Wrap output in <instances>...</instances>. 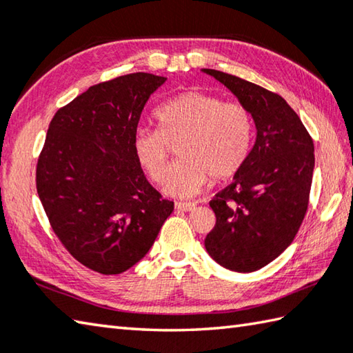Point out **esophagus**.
I'll use <instances>...</instances> for the list:
<instances>
[{"label":"esophagus","instance_id":"esophagus-1","mask_svg":"<svg viewBox=\"0 0 353 353\" xmlns=\"http://www.w3.org/2000/svg\"><path fill=\"white\" fill-rule=\"evenodd\" d=\"M196 204L195 203H175V209L181 210V212H190V210H195Z\"/></svg>","mask_w":353,"mask_h":353}]
</instances>
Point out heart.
<instances>
[{
    "instance_id": "obj_1",
    "label": "heart",
    "mask_w": 353,
    "mask_h": 353,
    "mask_svg": "<svg viewBox=\"0 0 353 353\" xmlns=\"http://www.w3.org/2000/svg\"><path fill=\"white\" fill-rule=\"evenodd\" d=\"M157 130L138 129L134 137L137 163L159 183L168 168L170 148L179 141L181 158L164 178L172 196L198 195L210 183H224L244 168L254 144V118L239 103L205 92H183L158 105Z\"/></svg>"
}]
</instances>
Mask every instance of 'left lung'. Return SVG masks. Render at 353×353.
<instances>
[{
	"instance_id": "obj_1",
	"label": "left lung",
	"mask_w": 353,
	"mask_h": 353,
	"mask_svg": "<svg viewBox=\"0 0 353 353\" xmlns=\"http://www.w3.org/2000/svg\"><path fill=\"white\" fill-rule=\"evenodd\" d=\"M203 72L249 109L256 128L244 168L209 203L216 223L204 239L219 265L248 274L274 261L294 241L309 205L314 141L283 97L229 73Z\"/></svg>"
}]
</instances>
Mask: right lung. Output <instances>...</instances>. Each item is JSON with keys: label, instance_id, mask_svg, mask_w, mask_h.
Listing matches in <instances>:
<instances>
[{"label": "right lung", "instance_id": "right-lung-1", "mask_svg": "<svg viewBox=\"0 0 353 353\" xmlns=\"http://www.w3.org/2000/svg\"><path fill=\"white\" fill-rule=\"evenodd\" d=\"M165 79L137 72L95 84L49 124L37 164L38 196L61 244L98 274L137 264L174 212L134 155L139 117Z\"/></svg>", "mask_w": 353, "mask_h": 353}]
</instances>
